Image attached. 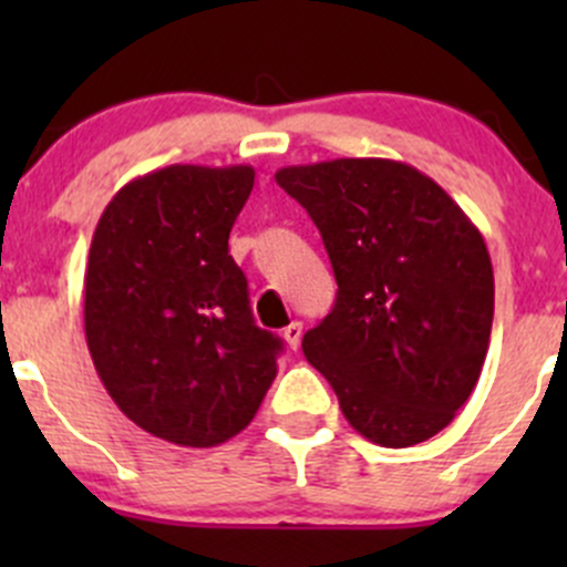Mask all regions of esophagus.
I'll list each match as a JSON object with an SVG mask.
<instances>
[{
  "label": "esophagus",
  "mask_w": 567,
  "mask_h": 567,
  "mask_svg": "<svg viewBox=\"0 0 567 567\" xmlns=\"http://www.w3.org/2000/svg\"><path fill=\"white\" fill-rule=\"evenodd\" d=\"M301 334H305V326L299 323V320H293V323H288L285 326V331H282V337H285V342H288V348H299V342H301Z\"/></svg>",
  "instance_id": "obj_1"
}]
</instances>
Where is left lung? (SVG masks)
I'll list each match as a JSON object with an SVG mask.
<instances>
[{
  "label": "left lung",
  "instance_id": "left-lung-1",
  "mask_svg": "<svg viewBox=\"0 0 567 567\" xmlns=\"http://www.w3.org/2000/svg\"><path fill=\"white\" fill-rule=\"evenodd\" d=\"M329 251L337 301L301 340L348 425L381 447L427 442L477 386L494 268L483 233L433 177L392 158L277 169Z\"/></svg>",
  "mask_w": 567,
  "mask_h": 567
}]
</instances>
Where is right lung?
I'll use <instances>...</instances> for the list:
<instances>
[{
    "mask_svg": "<svg viewBox=\"0 0 567 567\" xmlns=\"http://www.w3.org/2000/svg\"><path fill=\"white\" fill-rule=\"evenodd\" d=\"M255 169L173 164L125 183L84 271V337L109 398L181 447H216L255 420L282 340L255 326L230 238Z\"/></svg>",
    "mask_w": 567,
    "mask_h": 567,
    "instance_id": "obj_1",
    "label": "right lung"
}]
</instances>
